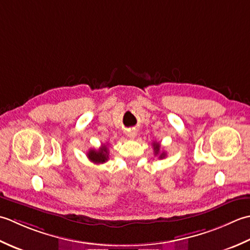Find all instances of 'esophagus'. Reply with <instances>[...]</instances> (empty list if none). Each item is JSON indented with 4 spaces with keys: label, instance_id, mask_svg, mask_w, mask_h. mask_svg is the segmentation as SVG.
<instances>
[{
    "label": "esophagus",
    "instance_id": "34e87169",
    "mask_svg": "<svg viewBox=\"0 0 250 250\" xmlns=\"http://www.w3.org/2000/svg\"><path fill=\"white\" fill-rule=\"evenodd\" d=\"M136 135H137L136 130H129L128 132H127V137H128V138H130V139H134Z\"/></svg>",
    "mask_w": 250,
    "mask_h": 250
}]
</instances>
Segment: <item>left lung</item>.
Returning a JSON list of instances; mask_svg holds the SVG:
<instances>
[{
    "mask_svg": "<svg viewBox=\"0 0 250 250\" xmlns=\"http://www.w3.org/2000/svg\"><path fill=\"white\" fill-rule=\"evenodd\" d=\"M153 149H154L155 155H159V159H164L166 156V153L164 151L161 152V146L159 142H153Z\"/></svg>",
    "mask_w": 250,
    "mask_h": 250,
    "instance_id": "left-lung-1",
    "label": "left lung"
}]
</instances>
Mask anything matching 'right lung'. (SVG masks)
Returning <instances> with one entry per match:
<instances>
[{"label":"right lung","mask_w":250,"mask_h":250,"mask_svg":"<svg viewBox=\"0 0 250 250\" xmlns=\"http://www.w3.org/2000/svg\"><path fill=\"white\" fill-rule=\"evenodd\" d=\"M87 157L90 162L95 164H103L109 160V150L105 145H104L98 150L90 149L87 153Z\"/></svg>","instance_id":"obj_1"}]
</instances>
